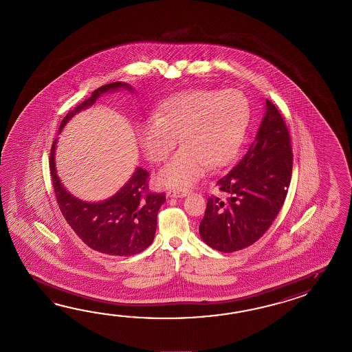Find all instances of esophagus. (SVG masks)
Instances as JSON below:
<instances>
[{"label": "esophagus", "instance_id": "esophagus-1", "mask_svg": "<svg viewBox=\"0 0 352 352\" xmlns=\"http://www.w3.org/2000/svg\"><path fill=\"white\" fill-rule=\"evenodd\" d=\"M167 196L173 197V199H179V197H185L187 196V191H181V190H170L167 192Z\"/></svg>", "mask_w": 352, "mask_h": 352}]
</instances>
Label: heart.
<instances>
[{"mask_svg": "<svg viewBox=\"0 0 352 352\" xmlns=\"http://www.w3.org/2000/svg\"><path fill=\"white\" fill-rule=\"evenodd\" d=\"M155 120L138 129V141L152 162L165 161L157 173L162 186L187 188L201 179L209 167L229 165L236 156L250 120L247 97L236 89H190L164 100Z\"/></svg>", "mask_w": 352, "mask_h": 352, "instance_id": "b5f03b06", "label": "heart"}]
</instances>
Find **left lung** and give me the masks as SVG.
I'll return each mask as SVG.
<instances>
[{"label":"left lung","instance_id":"left-lung-1","mask_svg":"<svg viewBox=\"0 0 352 352\" xmlns=\"http://www.w3.org/2000/svg\"><path fill=\"white\" fill-rule=\"evenodd\" d=\"M291 137L276 105L265 100L261 127L244 157L217 181L226 199L210 196L199 226L212 249L232 253L254 244L277 217L292 177Z\"/></svg>","mask_w":352,"mask_h":352}]
</instances>
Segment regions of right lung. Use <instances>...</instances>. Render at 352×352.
<instances>
[{
    "label": "right lung",
    "mask_w": 352,
    "mask_h": 352,
    "mask_svg": "<svg viewBox=\"0 0 352 352\" xmlns=\"http://www.w3.org/2000/svg\"><path fill=\"white\" fill-rule=\"evenodd\" d=\"M120 88L133 90L122 82L105 84L94 90L88 99L67 113L60 123L59 132L76 113L91 107L102 94ZM56 142L58 138L54 141L50 152L54 192L61 214L75 234L88 247L103 254L131 256L150 247L156 232L158 210L166 201L165 194L151 192L150 173L142 167H137L127 184L112 197L99 202L82 201L70 194L60 182L55 167Z\"/></svg>",
    "instance_id": "add662e5"
}]
</instances>
